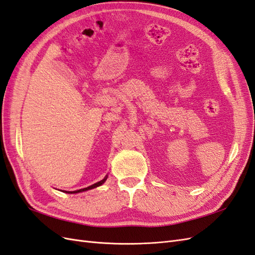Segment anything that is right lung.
Wrapping results in <instances>:
<instances>
[{
  "mask_svg": "<svg viewBox=\"0 0 255 255\" xmlns=\"http://www.w3.org/2000/svg\"><path fill=\"white\" fill-rule=\"evenodd\" d=\"M108 177H109V175L107 174L106 177H104V178H103L101 181L97 182V183H95V184H93V185H90V186H88V187L82 188V190H78V191H73V192H68V191H62V192H64V193H68V194H76V193H82V192H86V191H89V190H93V188H96V187H98V186L102 185V184L104 183V182L107 181Z\"/></svg>",
  "mask_w": 255,
  "mask_h": 255,
  "instance_id": "right-lung-1",
  "label": "right lung"
}]
</instances>
